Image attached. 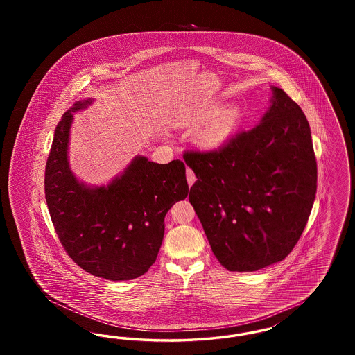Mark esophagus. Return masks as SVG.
<instances>
[{"instance_id": "obj_1", "label": "esophagus", "mask_w": 355, "mask_h": 355, "mask_svg": "<svg viewBox=\"0 0 355 355\" xmlns=\"http://www.w3.org/2000/svg\"><path fill=\"white\" fill-rule=\"evenodd\" d=\"M186 178H187V184L189 186H193V184L196 182V174L193 173V170L187 169L186 170Z\"/></svg>"}]
</instances>
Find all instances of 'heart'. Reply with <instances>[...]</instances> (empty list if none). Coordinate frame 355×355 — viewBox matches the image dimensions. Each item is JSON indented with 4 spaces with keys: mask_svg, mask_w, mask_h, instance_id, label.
I'll return each instance as SVG.
<instances>
[{
    "mask_svg": "<svg viewBox=\"0 0 355 355\" xmlns=\"http://www.w3.org/2000/svg\"><path fill=\"white\" fill-rule=\"evenodd\" d=\"M209 103L187 110L181 119L182 126L187 130H196L202 122H207L194 135V144L205 152L218 150L236 135L242 121V112L236 105L220 107Z\"/></svg>",
    "mask_w": 355,
    "mask_h": 355,
    "instance_id": "obj_1",
    "label": "heart"
}]
</instances>
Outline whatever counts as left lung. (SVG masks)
<instances>
[{"mask_svg": "<svg viewBox=\"0 0 355 355\" xmlns=\"http://www.w3.org/2000/svg\"><path fill=\"white\" fill-rule=\"evenodd\" d=\"M189 201L220 265L257 271L286 258L317 191V161L302 109L271 86L270 106L217 152H187Z\"/></svg>", "mask_w": 355, "mask_h": 355, "instance_id": "obj_1", "label": "left lung"}]
</instances>
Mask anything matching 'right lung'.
<instances>
[{
    "mask_svg": "<svg viewBox=\"0 0 355 355\" xmlns=\"http://www.w3.org/2000/svg\"><path fill=\"white\" fill-rule=\"evenodd\" d=\"M94 102L85 98L58 122L45 169L51 222L70 258L85 271L109 281H129L155 262L170 207L187 197L185 165H161L144 155L106 185H87L70 169L69 145L74 113Z\"/></svg>",
    "mask_w": 355,
    "mask_h": 355,
    "instance_id": "1",
    "label": "right lung"
}]
</instances>
